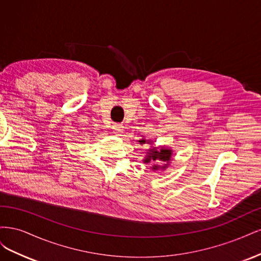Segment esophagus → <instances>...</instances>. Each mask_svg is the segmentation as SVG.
<instances>
[{"label":"esophagus","mask_w":261,"mask_h":261,"mask_svg":"<svg viewBox=\"0 0 261 261\" xmlns=\"http://www.w3.org/2000/svg\"><path fill=\"white\" fill-rule=\"evenodd\" d=\"M112 129H113V133L115 134L116 136H121L123 132H124V126L121 125V124H114L112 126Z\"/></svg>","instance_id":"obj_1"}]
</instances>
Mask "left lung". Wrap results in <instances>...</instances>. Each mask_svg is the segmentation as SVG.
<instances>
[{
  "mask_svg": "<svg viewBox=\"0 0 261 261\" xmlns=\"http://www.w3.org/2000/svg\"><path fill=\"white\" fill-rule=\"evenodd\" d=\"M140 145L143 144H146V143H149L150 144V140H146V139H143V140H139ZM172 152L173 150H171L170 148H167V147H160L159 149L155 148V147H152L151 149L148 150V152L145 156V159L143 160L146 164L147 163H151V162H154V164L152 165V170L153 171H156L159 169H167L168 165L170 163V161L172 160ZM164 164L165 165L163 167H160L159 165V163Z\"/></svg>",
  "mask_w": 261,
  "mask_h": 261,
  "instance_id": "1",
  "label": "left lung"
}]
</instances>
